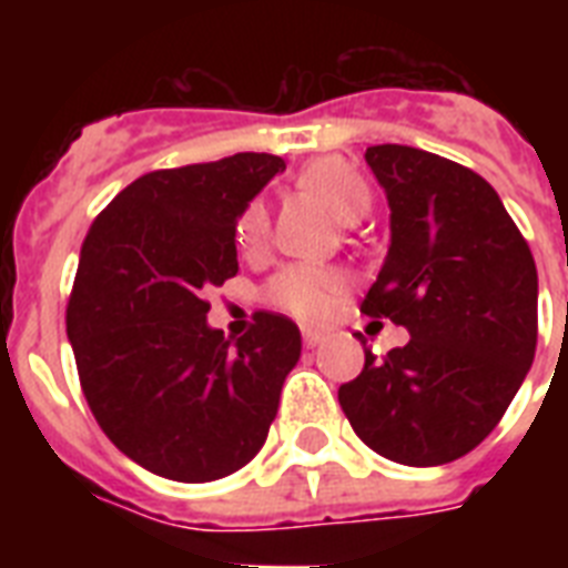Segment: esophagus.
Wrapping results in <instances>:
<instances>
[{"instance_id": "esophagus-1", "label": "esophagus", "mask_w": 568, "mask_h": 568, "mask_svg": "<svg viewBox=\"0 0 568 568\" xmlns=\"http://www.w3.org/2000/svg\"><path fill=\"white\" fill-rule=\"evenodd\" d=\"M321 342H324V333H318V329H303V345L306 347H318Z\"/></svg>"}]
</instances>
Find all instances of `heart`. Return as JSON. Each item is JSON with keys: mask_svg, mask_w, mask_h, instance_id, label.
Here are the masks:
<instances>
[{"mask_svg": "<svg viewBox=\"0 0 568 568\" xmlns=\"http://www.w3.org/2000/svg\"><path fill=\"white\" fill-rule=\"evenodd\" d=\"M301 189L315 194L342 223H356L372 205L368 182L359 176L356 168L338 159V155H321L312 159L297 176ZM267 235V209L262 200L244 205L239 223H235V241L244 253H256L265 244ZM345 276L333 267L294 262L285 265L280 274L267 283V301L283 312L301 321H324L333 310L336 294L342 292Z\"/></svg>", "mask_w": 568, "mask_h": 568, "instance_id": "b5f03b06", "label": "heart"}]
</instances>
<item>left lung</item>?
I'll return each mask as SVG.
<instances>
[{"label": "left lung", "instance_id": "obj_1", "mask_svg": "<svg viewBox=\"0 0 568 568\" xmlns=\"http://www.w3.org/2000/svg\"><path fill=\"white\" fill-rule=\"evenodd\" d=\"M386 262L363 312L409 342L338 388L356 436L400 466L459 459L495 430L537 354V265L484 176L427 150L377 144ZM365 345L363 333H356Z\"/></svg>", "mask_w": 568, "mask_h": 568}]
</instances>
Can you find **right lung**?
I'll use <instances>...</instances> for the list:
<instances>
[{"mask_svg":"<svg viewBox=\"0 0 568 568\" xmlns=\"http://www.w3.org/2000/svg\"><path fill=\"white\" fill-rule=\"evenodd\" d=\"M283 171L267 153L153 171L84 235L67 338L102 433L153 475L209 484L265 445L301 329L256 312L250 333L223 338L203 297L239 274L235 223Z\"/></svg>","mask_w":568,"mask_h":568,"instance_id":"add662e5","label":"right lung"}]
</instances>
